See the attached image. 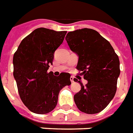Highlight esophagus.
Here are the masks:
<instances>
[{"label": "esophagus", "instance_id": "obj_1", "mask_svg": "<svg viewBox=\"0 0 133 133\" xmlns=\"http://www.w3.org/2000/svg\"><path fill=\"white\" fill-rule=\"evenodd\" d=\"M70 79L71 82H72V83L74 82V77H70Z\"/></svg>", "mask_w": 133, "mask_h": 133}]
</instances>
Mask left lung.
<instances>
[{
    "mask_svg": "<svg viewBox=\"0 0 133 133\" xmlns=\"http://www.w3.org/2000/svg\"><path fill=\"white\" fill-rule=\"evenodd\" d=\"M69 47L79 57L77 69L88 81L74 96L80 111L94 114L103 111L115 96L120 63L107 39L96 30L82 28L71 31L65 37Z\"/></svg>",
    "mask_w": 133,
    "mask_h": 133,
    "instance_id": "left-lung-1",
    "label": "left lung"
}]
</instances>
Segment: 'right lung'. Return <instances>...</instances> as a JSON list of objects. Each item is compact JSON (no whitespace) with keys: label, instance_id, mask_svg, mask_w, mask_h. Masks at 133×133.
I'll return each instance as SVG.
<instances>
[{"label":"right lung","instance_id":"right-lung-1","mask_svg":"<svg viewBox=\"0 0 133 133\" xmlns=\"http://www.w3.org/2000/svg\"><path fill=\"white\" fill-rule=\"evenodd\" d=\"M66 33L37 28L23 39L14 54L13 75L19 96L33 113L44 114L52 111L57 105L60 91L71 84L69 73L54 76L52 72H47Z\"/></svg>","mask_w":133,"mask_h":133}]
</instances>
